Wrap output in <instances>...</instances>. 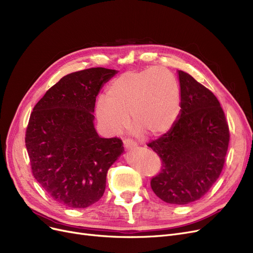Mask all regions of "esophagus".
Here are the masks:
<instances>
[{
  "label": "esophagus",
  "mask_w": 253,
  "mask_h": 253,
  "mask_svg": "<svg viewBox=\"0 0 253 253\" xmlns=\"http://www.w3.org/2000/svg\"><path fill=\"white\" fill-rule=\"evenodd\" d=\"M135 147H136V144L129 141V139H125L124 141V148L126 150H133V149H135Z\"/></svg>",
  "instance_id": "1"
}]
</instances>
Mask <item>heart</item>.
<instances>
[{
  "label": "heart",
  "instance_id": "obj_1",
  "mask_svg": "<svg viewBox=\"0 0 253 253\" xmlns=\"http://www.w3.org/2000/svg\"><path fill=\"white\" fill-rule=\"evenodd\" d=\"M180 87L174 75L162 68L123 74L110 84L107 98L96 103L99 123L111 133L132 124L150 136H160L174 126L180 114Z\"/></svg>",
  "mask_w": 253,
  "mask_h": 253
}]
</instances>
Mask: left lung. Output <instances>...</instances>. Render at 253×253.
I'll return each instance as SVG.
<instances>
[{
  "label": "left lung",
  "instance_id": "left-lung-1",
  "mask_svg": "<svg viewBox=\"0 0 253 253\" xmlns=\"http://www.w3.org/2000/svg\"><path fill=\"white\" fill-rule=\"evenodd\" d=\"M180 114L174 126L148 144L161 157L151 179L158 198L184 205L209 192L222 172L229 143L225 115L216 96L190 74L178 71Z\"/></svg>",
  "mask_w": 253,
  "mask_h": 253
}]
</instances>
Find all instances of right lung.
Listing matches in <instances>:
<instances>
[{"instance_id": "add662e5", "label": "right lung", "mask_w": 253, "mask_h": 253, "mask_svg": "<svg viewBox=\"0 0 253 253\" xmlns=\"http://www.w3.org/2000/svg\"><path fill=\"white\" fill-rule=\"evenodd\" d=\"M117 73L92 68L69 74L30 116L25 141L34 178L68 208L85 209L99 201L108 169L124 151L120 138L100 137L93 125L96 98Z\"/></svg>"}]
</instances>
